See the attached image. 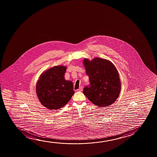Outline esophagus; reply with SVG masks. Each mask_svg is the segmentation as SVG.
<instances>
[{
    "mask_svg": "<svg viewBox=\"0 0 157 157\" xmlns=\"http://www.w3.org/2000/svg\"><path fill=\"white\" fill-rule=\"evenodd\" d=\"M83 90V86H80L78 89H77V91H82Z\"/></svg>",
    "mask_w": 157,
    "mask_h": 157,
    "instance_id": "esophagus-1",
    "label": "esophagus"
}]
</instances>
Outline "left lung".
<instances>
[{
    "label": "left lung",
    "instance_id": "8db88e82",
    "mask_svg": "<svg viewBox=\"0 0 157 157\" xmlns=\"http://www.w3.org/2000/svg\"><path fill=\"white\" fill-rule=\"evenodd\" d=\"M90 84L85 86L83 94L89 100L99 107L110 105L119 96L121 83L119 74L108 60L96 58L83 61Z\"/></svg>",
    "mask_w": 157,
    "mask_h": 157
}]
</instances>
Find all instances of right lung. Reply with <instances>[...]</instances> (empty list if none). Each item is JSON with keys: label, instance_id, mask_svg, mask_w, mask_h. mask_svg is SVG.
Wrapping results in <instances>:
<instances>
[{"label": "right lung", "instance_id": "add662e5", "mask_svg": "<svg viewBox=\"0 0 157 157\" xmlns=\"http://www.w3.org/2000/svg\"><path fill=\"white\" fill-rule=\"evenodd\" d=\"M66 67L55 66L40 76L36 91L41 103L51 110H58L65 105L74 94L71 81L64 79Z\"/></svg>", "mask_w": 157, "mask_h": 157}]
</instances>
